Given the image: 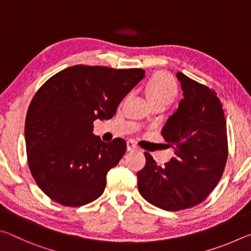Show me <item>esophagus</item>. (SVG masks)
I'll list each match as a JSON object with an SVG mask.
<instances>
[{
	"label": "esophagus",
	"instance_id": "34e87169",
	"mask_svg": "<svg viewBox=\"0 0 251 251\" xmlns=\"http://www.w3.org/2000/svg\"><path fill=\"white\" fill-rule=\"evenodd\" d=\"M137 148V146H136V143L134 141H131V139H129L128 142H127V150L128 151H134Z\"/></svg>",
	"mask_w": 251,
	"mask_h": 251
}]
</instances>
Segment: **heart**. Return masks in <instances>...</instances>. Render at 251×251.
I'll use <instances>...</instances> for the list:
<instances>
[{
  "label": "heart",
  "mask_w": 251,
  "mask_h": 251,
  "mask_svg": "<svg viewBox=\"0 0 251 251\" xmlns=\"http://www.w3.org/2000/svg\"><path fill=\"white\" fill-rule=\"evenodd\" d=\"M145 91L152 107L163 106L165 108L174 103L179 92L176 79L166 72L152 74L146 84Z\"/></svg>",
  "instance_id": "heart-1"
}]
</instances>
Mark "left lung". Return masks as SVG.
I'll return each mask as SVG.
<instances>
[{"mask_svg":"<svg viewBox=\"0 0 251 251\" xmlns=\"http://www.w3.org/2000/svg\"><path fill=\"white\" fill-rule=\"evenodd\" d=\"M184 99L161 129L175 157L158 166L150 152L137 173L143 198L160 209L179 211L199 205L222 178L228 157L226 120L217 94L177 73Z\"/></svg>","mask_w":251,"mask_h":251,"instance_id":"left-lung-1","label":"left lung"}]
</instances>
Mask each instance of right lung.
<instances>
[{
  "label": "right lung",
  "instance_id": "add662e5",
  "mask_svg": "<svg viewBox=\"0 0 251 251\" xmlns=\"http://www.w3.org/2000/svg\"><path fill=\"white\" fill-rule=\"evenodd\" d=\"M144 75L143 69L79 64L39 88L25 118V143L29 171L46 196L79 207L104 193L106 175L124 156L126 142L100 141L93 134V123L115 115Z\"/></svg>",
  "mask_w": 251,
  "mask_h": 251
}]
</instances>
